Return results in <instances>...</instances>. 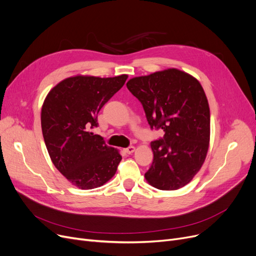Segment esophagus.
Returning <instances> with one entry per match:
<instances>
[{"label":"esophagus","mask_w":256,"mask_h":256,"mask_svg":"<svg viewBox=\"0 0 256 256\" xmlns=\"http://www.w3.org/2000/svg\"><path fill=\"white\" fill-rule=\"evenodd\" d=\"M124 152H126V154H132V152H135V148H134V146H128V148H124Z\"/></svg>","instance_id":"1"}]
</instances>
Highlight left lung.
Here are the masks:
<instances>
[{
  "label": "left lung",
  "mask_w": 256,
  "mask_h": 256,
  "mask_svg": "<svg viewBox=\"0 0 256 256\" xmlns=\"http://www.w3.org/2000/svg\"><path fill=\"white\" fill-rule=\"evenodd\" d=\"M126 86L150 128L165 132L150 143L154 160L144 176L158 190H179L201 170L209 148L210 110L201 84L172 68L134 77Z\"/></svg>",
  "instance_id": "1"
}]
</instances>
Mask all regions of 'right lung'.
<instances>
[{"instance_id":"1","label":"right lung","mask_w":256,"mask_h":256,"mask_svg":"<svg viewBox=\"0 0 256 256\" xmlns=\"http://www.w3.org/2000/svg\"><path fill=\"white\" fill-rule=\"evenodd\" d=\"M128 75L102 78L76 75L58 82L42 106L44 140L55 168L80 190L106 183L122 157L108 146L91 128L98 126L97 114L124 86Z\"/></svg>"}]
</instances>
